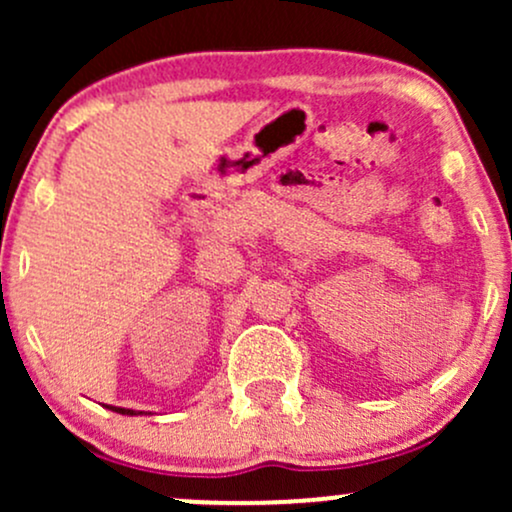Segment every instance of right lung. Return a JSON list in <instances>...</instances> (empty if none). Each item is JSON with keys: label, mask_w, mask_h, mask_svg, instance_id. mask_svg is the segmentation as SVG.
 <instances>
[{"label": "right lung", "mask_w": 512, "mask_h": 512, "mask_svg": "<svg viewBox=\"0 0 512 512\" xmlns=\"http://www.w3.org/2000/svg\"><path fill=\"white\" fill-rule=\"evenodd\" d=\"M105 409L115 411V414H122V416H139V414H144V411H137V409H125V407H113V404H105ZM149 414H151V411H149Z\"/></svg>", "instance_id": "add662e5"}]
</instances>
